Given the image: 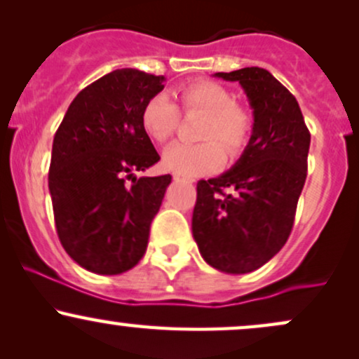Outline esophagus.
I'll return each mask as SVG.
<instances>
[{
  "label": "esophagus",
  "instance_id": "1",
  "mask_svg": "<svg viewBox=\"0 0 359 359\" xmlns=\"http://www.w3.org/2000/svg\"><path fill=\"white\" fill-rule=\"evenodd\" d=\"M174 180H175V182H189L187 179H182L180 175H174Z\"/></svg>",
  "mask_w": 359,
  "mask_h": 359
}]
</instances>
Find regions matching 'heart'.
<instances>
[{
    "label": "heart",
    "mask_w": 359,
    "mask_h": 359,
    "mask_svg": "<svg viewBox=\"0 0 359 359\" xmlns=\"http://www.w3.org/2000/svg\"><path fill=\"white\" fill-rule=\"evenodd\" d=\"M182 109L187 114H204L198 138L204 142H179L163 152L165 170L180 177H198L217 170L227 158L243 154L252 133L254 120L249 110L226 86L210 80H197L179 90ZM180 111L175 102L165 93L149 98L142 109L140 123L144 132L157 144H165L177 132Z\"/></svg>",
    "instance_id": "1"
}]
</instances>
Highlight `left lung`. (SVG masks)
<instances>
[{
    "label": "left lung",
    "instance_id": "left-lung-1",
    "mask_svg": "<svg viewBox=\"0 0 359 359\" xmlns=\"http://www.w3.org/2000/svg\"><path fill=\"white\" fill-rule=\"evenodd\" d=\"M215 76L239 81L254 127L231 170L197 182L192 234L207 264L245 274L273 259L291 234L308 175L311 133L294 95L264 68Z\"/></svg>",
    "mask_w": 359,
    "mask_h": 359
}]
</instances>
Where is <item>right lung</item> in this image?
<instances>
[{
  "instance_id": "add662e5",
  "label": "right lung",
  "mask_w": 359,
  "mask_h": 359,
  "mask_svg": "<svg viewBox=\"0 0 359 359\" xmlns=\"http://www.w3.org/2000/svg\"><path fill=\"white\" fill-rule=\"evenodd\" d=\"M163 81L135 68L111 72L76 95L55 133L48 187L56 232L68 256L95 274L138 264L172 180L133 175L161 161L140 114Z\"/></svg>"
}]
</instances>
